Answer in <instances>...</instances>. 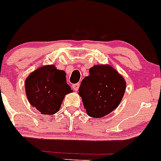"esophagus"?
I'll use <instances>...</instances> for the list:
<instances>
[{"mask_svg":"<svg viewBox=\"0 0 161 161\" xmlns=\"http://www.w3.org/2000/svg\"><path fill=\"white\" fill-rule=\"evenodd\" d=\"M79 86H80V85H79V83H75V84H73V85H72V89H73L74 90H75V91H77V90L79 89Z\"/></svg>","mask_w":161,"mask_h":161,"instance_id":"obj_1","label":"esophagus"}]
</instances>
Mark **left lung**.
Listing matches in <instances>:
<instances>
[{
    "label": "left lung",
    "instance_id": "obj_1",
    "mask_svg": "<svg viewBox=\"0 0 161 161\" xmlns=\"http://www.w3.org/2000/svg\"><path fill=\"white\" fill-rule=\"evenodd\" d=\"M125 88V79L112 67L95 65L81 82L79 94L90 117L102 118L118 106Z\"/></svg>",
    "mask_w": 161,
    "mask_h": 161
}]
</instances>
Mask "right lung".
<instances>
[{
  "mask_svg": "<svg viewBox=\"0 0 161 161\" xmlns=\"http://www.w3.org/2000/svg\"><path fill=\"white\" fill-rule=\"evenodd\" d=\"M26 94L33 107L43 114H53L60 108L65 95L71 92L66 73L53 65L42 66L25 81Z\"/></svg>",
  "mask_w": 161,
  "mask_h": 161,
  "instance_id": "add662e5",
  "label": "right lung"
}]
</instances>
